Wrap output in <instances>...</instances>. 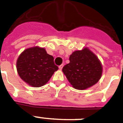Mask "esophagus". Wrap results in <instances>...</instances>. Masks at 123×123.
Wrapping results in <instances>:
<instances>
[{
	"mask_svg": "<svg viewBox=\"0 0 123 123\" xmlns=\"http://www.w3.org/2000/svg\"><path fill=\"white\" fill-rule=\"evenodd\" d=\"M63 67H64V64H61V65H59V70H62V68H63Z\"/></svg>",
	"mask_w": 123,
	"mask_h": 123,
	"instance_id": "1",
	"label": "esophagus"
}]
</instances>
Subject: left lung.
<instances>
[{
	"mask_svg": "<svg viewBox=\"0 0 123 123\" xmlns=\"http://www.w3.org/2000/svg\"><path fill=\"white\" fill-rule=\"evenodd\" d=\"M70 63L62 72L74 88L83 90L97 83L102 77L103 67L97 56L88 47L73 52Z\"/></svg>",
	"mask_w": 123,
	"mask_h": 123,
	"instance_id": "obj_1",
	"label": "left lung"
}]
</instances>
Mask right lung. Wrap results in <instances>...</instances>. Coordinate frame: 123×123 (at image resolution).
<instances>
[{"instance_id": "right-lung-1", "label": "right lung", "mask_w": 123, "mask_h": 123, "mask_svg": "<svg viewBox=\"0 0 123 123\" xmlns=\"http://www.w3.org/2000/svg\"><path fill=\"white\" fill-rule=\"evenodd\" d=\"M53 57L38 46L26 49L17 60V70L20 78L31 86L41 87L48 82L58 70Z\"/></svg>"}]
</instances>
